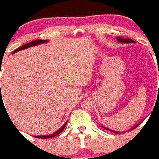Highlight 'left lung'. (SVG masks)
<instances>
[{
    "label": "left lung",
    "mask_w": 159,
    "mask_h": 159,
    "mask_svg": "<svg viewBox=\"0 0 159 159\" xmlns=\"http://www.w3.org/2000/svg\"><path fill=\"white\" fill-rule=\"evenodd\" d=\"M117 40H118L119 42H123V43H125H125H128V42H134V41L132 40V39H123V38H121V37H117ZM139 125H140V124H138V125H135L134 127H133V128H131V130H133V129H134V128H136L137 127H138ZM103 128H105V129L108 130V128H105V127H103ZM110 131H111V130H110ZM112 131V132L116 133V134H119V132H117V131Z\"/></svg>",
    "instance_id": "obj_1"
}]
</instances>
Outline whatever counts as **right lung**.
Wrapping results in <instances>:
<instances>
[{"mask_svg":"<svg viewBox=\"0 0 159 159\" xmlns=\"http://www.w3.org/2000/svg\"><path fill=\"white\" fill-rule=\"evenodd\" d=\"M47 40H39V39H38V40H34L33 41V42H28V43L27 44H25V45H23L22 46L19 47V48H18L17 49H15V51L13 52V53L16 52H18L20 51V50H23L25 49V48H29V47H31V46H34V45H39V44H41V43H45V42H46ZM1 86V85H0ZM66 124L67 122H66L65 125H63V126L62 127V128H59V130H58L57 131H56L54 134H50V135H43V136H34L35 138H42V139H45V138H53V137L56 136V135L59 134L61 132H62V131L64 130V128H66Z\"/></svg>","mask_w":159,"mask_h":159,"instance_id":"right-lung-1","label":"right lung"}]
</instances>
